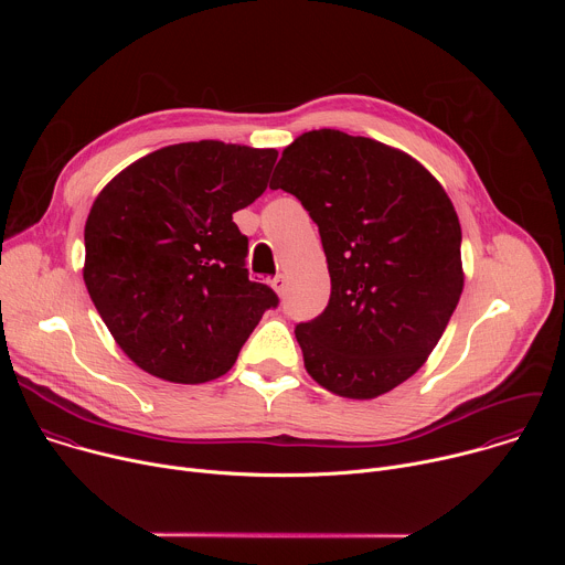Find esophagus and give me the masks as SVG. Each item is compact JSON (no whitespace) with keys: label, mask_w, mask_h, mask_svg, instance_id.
I'll return each instance as SVG.
<instances>
[{"label":"esophagus","mask_w":565,"mask_h":565,"mask_svg":"<svg viewBox=\"0 0 565 565\" xmlns=\"http://www.w3.org/2000/svg\"><path fill=\"white\" fill-rule=\"evenodd\" d=\"M286 284H288V281H286V277H284V275H277V277L273 279V288H275L279 295H284V292H286Z\"/></svg>","instance_id":"obj_1"}]
</instances>
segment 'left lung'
<instances>
[{
	"mask_svg": "<svg viewBox=\"0 0 565 565\" xmlns=\"http://www.w3.org/2000/svg\"><path fill=\"white\" fill-rule=\"evenodd\" d=\"M273 181L317 223L331 275L324 312L295 327L310 377L355 399L412 377L462 292V234L443 185L405 151L338 129L301 134Z\"/></svg>",
	"mask_w": 565,
	"mask_h": 565,
	"instance_id": "1",
	"label": "left lung"
}]
</instances>
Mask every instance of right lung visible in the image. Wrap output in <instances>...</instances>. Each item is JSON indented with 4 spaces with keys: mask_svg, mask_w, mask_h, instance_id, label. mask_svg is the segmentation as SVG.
Segmentation results:
<instances>
[{
    "mask_svg": "<svg viewBox=\"0 0 565 565\" xmlns=\"http://www.w3.org/2000/svg\"><path fill=\"white\" fill-rule=\"evenodd\" d=\"M277 149L218 140L147 153L94 201L85 284L118 347L179 384L232 369L277 292L248 279L232 214L268 188Z\"/></svg>",
    "mask_w": 565,
    "mask_h": 565,
    "instance_id": "add662e5",
    "label": "right lung"
}]
</instances>
